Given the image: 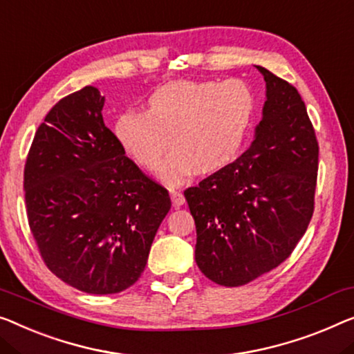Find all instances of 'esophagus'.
I'll use <instances>...</instances> for the list:
<instances>
[{
	"instance_id": "obj_1",
	"label": "esophagus",
	"mask_w": 354,
	"mask_h": 354,
	"mask_svg": "<svg viewBox=\"0 0 354 354\" xmlns=\"http://www.w3.org/2000/svg\"><path fill=\"white\" fill-rule=\"evenodd\" d=\"M171 200H173V205H175L176 208H179L181 205H184V202H186V200H184L183 192H179V191H171Z\"/></svg>"
}]
</instances>
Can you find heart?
Listing matches in <instances>:
<instances>
[{
	"label": "heart",
	"instance_id": "obj_1",
	"mask_svg": "<svg viewBox=\"0 0 354 354\" xmlns=\"http://www.w3.org/2000/svg\"><path fill=\"white\" fill-rule=\"evenodd\" d=\"M254 95L243 81H171L147 98V111L129 109L118 118L115 136L140 167L171 184L195 170L211 173L235 159L250 129Z\"/></svg>",
	"mask_w": 354,
	"mask_h": 354
}]
</instances>
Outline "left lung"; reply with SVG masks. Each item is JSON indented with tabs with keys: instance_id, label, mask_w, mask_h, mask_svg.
Instances as JSON below:
<instances>
[{
	"instance_id": "obj_1",
	"label": "left lung",
	"mask_w": 354,
	"mask_h": 354,
	"mask_svg": "<svg viewBox=\"0 0 354 354\" xmlns=\"http://www.w3.org/2000/svg\"><path fill=\"white\" fill-rule=\"evenodd\" d=\"M267 86L254 141L235 162L184 191L197 229L195 262L235 288L291 256L315 209L319 146L292 84L257 66Z\"/></svg>"
}]
</instances>
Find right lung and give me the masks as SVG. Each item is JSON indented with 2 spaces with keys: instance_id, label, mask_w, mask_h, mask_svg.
Here are the masks:
<instances>
[{
  "instance_id": "obj_1",
  "label": "right lung",
  "mask_w": 354,
  "mask_h": 354,
  "mask_svg": "<svg viewBox=\"0 0 354 354\" xmlns=\"http://www.w3.org/2000/svg\"><path fill=\"white\" fill-rule=\"evenodd\" d=\"M104 97L86 86L36 130L24 189L31 234L47 268L88 294H115L143 273L171 208L168 191L125 156L103 122Z\"/></svg>"
}]
</instances>
